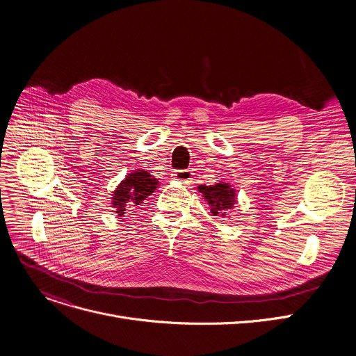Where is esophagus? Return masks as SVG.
Listing matches in <instances>:
<instances>
[{
	"mask_svg": "<svg viewBox=\"0 0 356 356\" xmlns=\"http://www.w3.org/2000/svg\"><path fill=\"white\" fill-rule=\"evenodd\" d=\"M173 177L176 180H179V181H183L186 184H189L193 180V173H192V170H188V168H184V170H176L173 173Z\"/></svg>",
	"mask_w": 356,
	"mask_h": 356,
	"instance_id": "1",
	"label": "esophagus"
}]
</instances>
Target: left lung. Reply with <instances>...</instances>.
Masks as SVG:
<instances>
[{"instance_id":"1","label":"left lung","mask_w":356,"mask_h":356,"mask_svg":"<svg viewBox=\"0 0 356 356\" xmlns=\"http://www.w3.org/2000/svg\"><path fill=\"white\" fill-rule=\"evenodd\" d=\"M199 192L203 193V197L211 204V212L213 215L225 216L229 209L234 208L235 191L231 189L228 183H216L212 186H199Z\"/></svg>"}]
</instances>
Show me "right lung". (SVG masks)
I'll return each mask as SVG.
<instances>
[{
  "label": "right lung",
  "instance_id": "add662e5",
  "mask_svg": "<svg viewBox=\"0 0 356 356\" xmlns=\"http://www.w3.org/2000/svg\"><path fill=\"white\" fill-rule=\"evenodd\" d=\"M159 186V180L144 170L131 173L120 183L112 197V204L118 216H122L127 208L140 204L147 196L152 195Z\"/></svg>",
  "mask_w": 356,
  "mask_h": 356
}]
</instances>
